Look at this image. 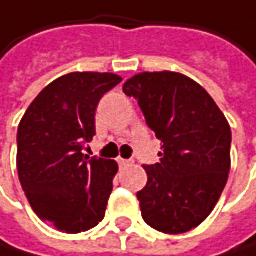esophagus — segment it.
<instances>
[{
    "label": "esophagus",
    "instance_id": "1",
    "mask_svg": "<svg viewBox=\"0 0 256 256\" xmlns=\"http://www.w3.org/2000/svg\"><path fill=\"white\" fill-rule=\"evenodd\" d=\"M117 162H118V166H120V167H128V166H131V164H132V161H130V160H124V158H118V160H117Z\"/></svg>",
    "mask_w": 256,
    "mask_h": 256
}]
</instances>
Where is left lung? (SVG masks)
Returning a JSON list of instances; mask_svg holds the SVG:
<instances>
[{"label": "left lung", "instance_id": "1", "mask_svg": "<svg viewBox=\"0 0 256 256\" xmlns=\"http://www.w3.org/2000/svg\"><path fill=\"white\" fill-rule=\"evenodd\" d=\"M162 142L160 162L144 166L148 182L138 192L144 220L178 234L205 220L227 184L232 130L210 94L174 72L140 73L124 84Z\"/></svg>", "mask_w": 256, "mask_h": 256}]
</instances>
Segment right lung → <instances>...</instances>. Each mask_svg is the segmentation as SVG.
Here are the masks:
<instances>
[{"instance_id": "1", "label": "right lung", "mask_w": 256, "mask_h": 256, "mask_svg": "<svg viewBox=\"0 0 256 256\" xmlns=\"http://www.w3.org/2000/svg\"><path fill=\"white\" fill-rule=\"evenodd\" d=\"M122 81L114 73H70L37 95L16 132V169L36 214L62 233H81L104 218L118 166L89 158L95 111Z\"/></svg>"}]
</instances>
